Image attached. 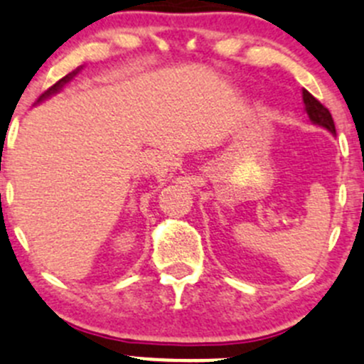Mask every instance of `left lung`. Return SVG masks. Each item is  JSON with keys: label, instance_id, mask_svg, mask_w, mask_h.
<instances>
[{"label": "left lung", "instance_id": "1", "mask_svg": "<svg viewBox=\"0 0 364 364\" xmlns=\"http://www.w3.org/2000/svg\"><path fill=\"white\" fill-rule=\"evenodd\" d=\"M304 102H305V111H307L311 122L328 129L332 134H336V125H334V120H332L331 111H328L320 100H316L307 90H304Z\"/></svg>", "mask_w": 364, "mask_h": 364}]
</instances>
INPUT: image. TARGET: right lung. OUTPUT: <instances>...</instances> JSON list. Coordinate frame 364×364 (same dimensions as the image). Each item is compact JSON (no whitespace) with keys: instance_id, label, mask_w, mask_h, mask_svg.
I'll return each instance as SVG.
<instances>
[{"instance_id":"obj_1","label":"right lung","mask_w":364,"mask_h":364,"mask_svg":"<svg viewBox=\"0 0 364 364\" xmlns=\"http://www.w3.org/2000/svg\"><path fill=\"white\" fill-rule=\"evenodd\" d=\"M75 73H77V71H73V73H70V75H66V77H63V79H60V80H59V82H55V84H53V86H52V87H50V90H48V91H44V93H43V95H41V97H39V100H43V98L50 97V95H53V93H57V91H59V90H60V87H63V86H64V84H66V82H68V80H70V79H73V75H75Z\"/></svg>"}]
</instances>
